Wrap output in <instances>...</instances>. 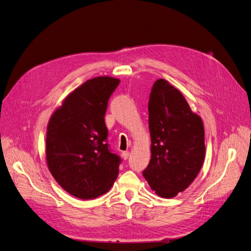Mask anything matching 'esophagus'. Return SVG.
<instances>
[{
    "instance_id": "esophagus-1",
    "label": "esophagus",
    "mask_w": 251,
    "mask_h": 251,
    "mask_svg": "<svg viewBox=\"0 0 251 251\" xmlns=\"http://www.w3.org/2000/svg\"><path fill=\"white\" fill-rule=\"evenodd\" d=\"M128 156H130V151H123V153H121V157H123L125 160H126Z\"/></svg>"
}]
</instances>
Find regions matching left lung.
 Returning <instances> with one entry per match:
<instances>
[{
    "mask_svg": "<svg viewBox=\"0 0 251 251\" xmlns=\"http://www.w3.org/2000/svg\"><path fill=\"white\" fill-rule=\"evenodd\" d=\"M151 161L142 172L151 188L171 199L192 184L205 157L204 126L178 89L155 81L149 100Z\"/></svg>",
    "mask_w": 251,
    "mask_h": 251,
    "instance_id": "left-lung-1",
    "label": "left lung"
}]
</instances>
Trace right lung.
Wrapping results in <instances>:
<instances>
[{
    "mask_svg": "<svg viewBox=\"0 0 251 251\" xmlns=\"http://www.w3.org/2000/svg\"><path fill=\"white\" fill-rule=\"evenodd\" d=\"M119 79L98 76L68 95L50 117L46 160L51 175L76 198H97L114 184L121 159L107 143L104 115Z\"/></svg>",
    "mask_w": 251,
    "mask_h": 251,
    "instance_id": "1",
    "label": "right lung"
}]
</instances>
